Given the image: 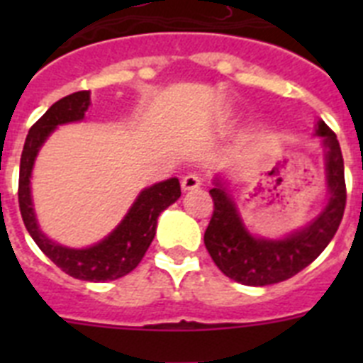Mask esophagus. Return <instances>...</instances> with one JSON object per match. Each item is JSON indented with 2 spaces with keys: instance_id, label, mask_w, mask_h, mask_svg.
I'll return each instance as SVG.
<instances>
[{
  "instance_id": "obj_1",
  "label": "esophagus",
  "mask_w": 363,
  "mask_h": 363,
  "mask_svg": "<svg viewBox=\"0 0 363 363\" xmlns=\"http://www.w3.org/2000/svg\"><path fill=\"white\" fill-rule=\"evenodd\" d=\"M201 182H203V179H201L198 174H187L184 179H182V189H184L185 192L196 191V189H200Z\"/></svg>"
}]
</instances>
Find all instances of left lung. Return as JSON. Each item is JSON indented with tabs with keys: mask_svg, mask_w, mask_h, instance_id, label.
Wrapping results in <instances>:
<instances>
[{
	"mask_svg": "<svg viewBox=\"0 0 363 363\" xmlns=\"http://www.w3.org/2000/svg\"><path fill=\"white\" fill-rule=\"evenodd\" d=\"M314 136L322 138L327 201L306 227L291 230L281 238H264L247 229L227 182L221 176L214 178V187L209 191L214 213L203 242L214 264L230 280L252 287L289 280L322 255L338 230L347 200L344 158L336 134L325 121H316Z\"/></svg>",
	"mask_w": 363,
	"mask_h": 363,
	"instance_id": "1",
	"label": "left lung"
}]
</instances>
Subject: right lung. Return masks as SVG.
I'll use <instances>...</instances> for the list:
<instances>
[{"mask_svg":"<svg viewBox=\"0 0 363 363\" xmlns=\"http://www.w3.org/2000/svg\"><path fill=\"white\" fill-rule=\"evenodd\" d=\"M91 107V91H79L65 96L52 105L43 116L32 125L25 140L21 162H19V211L32 240L38 243L45 256H49L57 267L72 278L85 281H111L129 274L138 267L152 243L158 216L169 205L182 196L178 178L154 184L143 189L116 229L91 247L74 249L50 240L40 229L34 201H32L30 178L34 162L47 142V138L65 123L82 121Z\"/></svg>","mask_w":363,"mask_h":363,"instance_id":"add662e5","label":"right lung"}]
</instances>
